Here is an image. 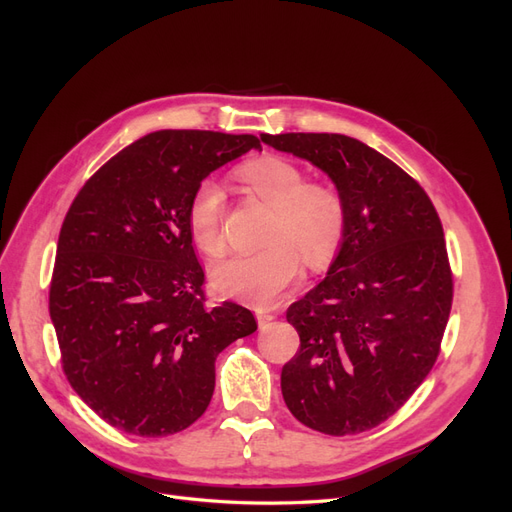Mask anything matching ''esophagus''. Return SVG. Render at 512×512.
<instances>
[{"mask_svg": "<svg viewBox=\"0 0 512 512\" xmlns=\"http://www.w3.org/2000/svg\"><path fill=\"white\" fill-rule=\"evenodd\" d=\"M276 319V313L272 311H257V321H259V328H265L270 321Z\"/></svg>", "mask_w": 512, "mask_h": 512, "instance_id": "1", "label": "esophagus"}]
</instances>
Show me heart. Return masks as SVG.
I'll return each mask as SVG.
<instances>
[{
    "label": "heart",
    "mask_w": 512,
    "mask_h": 512,
    "mask_svg": "<svg viewBox=\"0 0 512 512\" xmlns=\"http://www.w3.org/2000/svg\"><path fill=\"white\" fill-rule=\"evenodd\" d=\"M236 178L253 197L272 207L274 215L265 234L270 242L218 261L211 280L226 297L267 307L297 282L301 257L315 270L334 261L348 232V203L338 186L307 180L301 166L272 153L240 164ZM224 215L222 186L211 178L201 180L188 201L186 224L205 255H218L224 247Z\"/></svg>",
    "instance_id": "obj_1"
}]
</instances>
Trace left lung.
Segmentation results:
<instances>
[{
	"label": "left lung",
	"mask_w": 512,
	"mask_h": 512,
	"mask_svg": "<svg viewBox=\"0 0 512 512\" xmlns=\"http://www.w3.org/2000/svg\"><path fill=\"white\" fill-rule=\"evenodd\" d=\"M261 141L309 159L348 203L328 276L286 311L301 346L282 367L284 402L315 432H367L405 405L440 355L452 307L440 215L415 178L357 139L286 132Z\"/></svg>",
	"instance_id": "left-lung-1"
}]
</instances>
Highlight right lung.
I'll return each mask as SVG.
<instances>
[{"instance_id":"add662e5","label":"right lung","mask_w":512,"mask_h":512,"mask_svg":"<svg viewBox=\"0 0 512 512\" xmlns=\"http://www.w3.org/2000/svg\"><path fill=\"white\" fill-rule=\"evenodd\" d=\"M253 147V134L151 132L105 161L66 213L49 286L62 369L126 434L193 425L213 396L215 357L257 330L249 309L207 303L186 224L197 184Z\"/></svg>"}]
</instances>
